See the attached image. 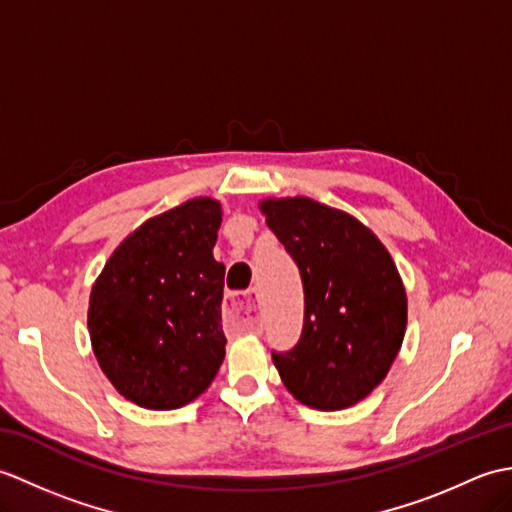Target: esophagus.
<instances>
[{"instance_id": "1", "label": "esophagus", "mask_w": 512, "mask_h": 512, "mask_svg": "<svg viewBox=\"0 0 512 512\" xmlns=\"http://www.w3.org/2000/svg\"><path fill=\"white\" fill-rule=\"evenodd\" d=\"M224 321L228 328L242 330V332H255L259 330V317H257V292H235L224 299Z\"/></svg>"}]
</instances>
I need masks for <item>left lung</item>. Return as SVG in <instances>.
I'll list each match as a JSON object with an SVG mask.
<instances>
[{"label":"left lung","instance_id":"obj_1","mask_svg":"<svg viewBox=\"0 0 512 512\" xmlns=\"http://www.w3.org/2000/svg\"><path fill=\"white\" fill-rule=\"evenodd\" d=\"M270 231L303 284L297 345L273 361L303 405L339 411L383 383L407 328V295L394 259L352 215L310 198L262 202Z\"/></svg>","mask_w":512,"mask_h":512}]
</instances>
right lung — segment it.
I'll return each mask as SVG.
<instances>
[{
    "instance_id": "obj_1",
    "label": "right lung",
    "mask_w": 512,
    "mask_h": 512,
    "mask_svg": "<svg viewBox=\"0 0 512 512\" xmlns=\"http://www.w3.org/2000/svg\"><path fill=\"white\" fill-rule=\"evenodd\" d=\"M222 206L189 200L118 246L90 295L88 328L105 376L138 407L198 398L224 361V264L213 259Z\"/></svg>"
}]
</instances>
